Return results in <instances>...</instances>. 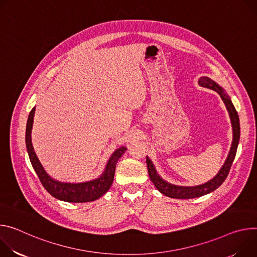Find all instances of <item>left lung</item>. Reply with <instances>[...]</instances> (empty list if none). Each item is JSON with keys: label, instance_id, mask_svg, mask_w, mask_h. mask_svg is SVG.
<instances>
[{"label": "left lung", "instance_id": "1", "mask_svg": "<svg viewBox=\"0 0 257 257\" xmlns=\"http://www.w3.org/2000/svg\"><path fill=\"white\" fill-rule=\"evenodd\" d=\"M199 84L202 85L204 88L211 89L215 91L223 101L224 105L226 106L227 111H229L231 121H232V126H233V142H232V147L229 153V156H227L224 164L220 168L219 173L208 183H205L200 186H196V187H180V186H175L172 184H168L167 182L163 181L156 173L155 167L151 160L147 157L146 162H147V167H148V173H149V178L154 184V186L157 188L159 192H161L163 195L168 196L170 198H176V199H191V198H197L203 195H206L214 190H216L226 179L227 175L230 173V169L232 166V163L235 159L238 144H239V140H240V121H239V116L238 113L230 100V97L227 96L223 90L219 87V85L210 79L209 77L203 76L200 79H199Z\"/></svg>", "mask_w": 257, "mask_h": 257}]
</instances>
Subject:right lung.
<instances>
[{
    "label": "right lung",
    "instance_id": "1",
    "mask_svg": "<svg viewBox=\"0 0 257 257\" xmlns=\"http://www.w3.org/2000/svg\"><path fill=\"white\" fill-rule=\"evenodd\" d=\"M36 107L32 109L28 115L27 124H26V132H25V143L30 156L32 165L37 173L41 183L45 187V189L55 198L59 199V200L66 201V202H74V203H82V202H90L99 199L102 195H104L109 188L111 187L114 174H115V166L118 159L121 155L125 152V147H120L115 152L112 154L110 157L106 168L104 170L103 175L91 182L81 183V184H67V183H60L53 180L46 172L44 167L42 166L32 144V128L34 123V115H35Z\"/></svg>",
    "mask_w": 257,
    "mask_h": 257
}]
</instances>
